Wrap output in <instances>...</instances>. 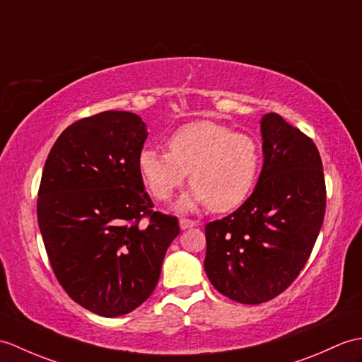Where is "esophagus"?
I'll use <instances>...</instances> for the list:
<instances>
[{
	"instance_id": "obj_1",
	"label": "esophagus",
	"mask_w": 362,
	"mask_h": 362,
	"mask_svg": "<svg viewBox=\"0 0 362 362\" xmlns=\"http://www.w3.org/2000/svg\"><path fill=\"white\" fill-rule=\"evenodd\" d=\"M179 225H180V230H188V228H192V226H196V222L189 219H180Z\"/></svg>"
}]
</instances>
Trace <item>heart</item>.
<instances>
[{"label":"heart","mask_w":362,"mask_h":362,"mask_svg":"<svg viewBox=\"0 0 362 362\" xmlns=\"http://www.w3.org/2000/svg\"><path fill=\"white\" fill-rule=\"evenodd\" d=\"M259 168L255 139L206 120L175 131L168 153L143 148L139 154L140 174L156 199H170L189 173L192 189L179 199L180 211L206 204L216 213L239 206L253 189Z\"/></svg>","instance_id":"1"}]
</instances>
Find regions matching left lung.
<instances>
[{
    "label": "left lung",
    "mask_w": 362,
    "mask_h": 362,
    "mask_svg": "<svg viewBox=\"0 0 362 362\" xmlns=\"http://www.w3.org/2000/svg\"><path fill=\"white\" fill-rule=\"evenodd\" d=\"M264 165L245 204L205 226V272L223 296L262 304L288 288L325 214L322 162L312 139L277 114L260 120Z\"/></svg>",
    "instance_id": "8db88e82"
}]
</instances>
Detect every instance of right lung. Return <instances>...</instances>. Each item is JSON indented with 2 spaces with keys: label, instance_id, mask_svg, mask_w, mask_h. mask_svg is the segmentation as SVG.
Wrapping results in <instances>:
<instances>
[{
  "label": "right lung",
  "instance_id": "1",
  "mask_svg": "<svg viewBox=\"0 0 362 362\" xmlns=\"http://www.w3.org/2000/svg\"><path fill=\"white\" fill-rule=\"evenodd\" d=\"M146 139L137 114L86 117L57 139L41 175L37 214L52 270L77 304L105 317L151 296L180 231L175 217L151 209L139 170Z\"/></svg>",
  "mask_w": 362,
  "mask_h": 362
}]
</instances>
